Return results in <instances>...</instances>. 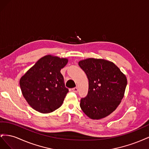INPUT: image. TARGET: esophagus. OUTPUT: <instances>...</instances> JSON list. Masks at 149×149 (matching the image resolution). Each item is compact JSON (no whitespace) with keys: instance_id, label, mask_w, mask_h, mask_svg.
Listing matches in <instances>:
<instances>
[{"instance_id":"34e87169","label":"esophagus","mask_w":149,"mask_h":149,"mask_svg":"<svg viewBox=\"0 0 149 149\" xmlns=\"http://www.w3.org/2000/svg\"><path fill=\"white\" fill-rule=\"evenodd\" d=\"M72 91H73L74 93H77L78 91V89L77 87H75V88H73V89H72Z\"/></svg>"}]
</instances>
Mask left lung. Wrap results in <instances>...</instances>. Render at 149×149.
<instances>
[{
  "label": "left lung",
  "instance_id": "1",
  "mask_svg": "<svg viewBox=\"0 0 149 149\" xmlns=\"http://www.w3.org/2000/svg\"><path fill=\"white\" fill-rule=\"evenodd\" d=\"M78 65L89 81L87 96L81 99L80 107L92 119H100L114 111L124 95L127 78L113 63L88 58Z\"/></svg>",
  "mask_w": 149,
  "mask_h": 149
}]
</instances>
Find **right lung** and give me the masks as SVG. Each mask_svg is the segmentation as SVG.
Here are the masks:
<instances>
[{"instance_id":"1","label":"right lung","mask_w":149,"mask_h":149,"mask_svg":"<svg viewBox=\"0 0 149 149\" xmlns=\"http://www.w3.org/2000/svg\"><path fill=\"white\" fill-rule=\"evenodd\" d=\"M68 61L67 58L46 55L22 76V94L33 109L49 113L62 105L68 89L65 87L60 70Z\"/></svg>"}]
</instances>
